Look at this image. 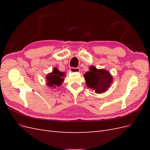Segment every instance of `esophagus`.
Returning a JSON list of instances; mask_svg holds the SVG:
<instances>
[{"instance_id": "34e87169", "label": "esophagus", "mask_w": 150, "mask_h": 150, "mask_svg": "<svg viewBox=\"0 0 150 150\" xmlns=\"http://www.w3.org/2000/svg\"><path fill=\"white\" fill-rule=\"evenodd\" d=\"M69 70L71 72H79L80 69L79 67H71Z\"/></svg>"}]
</instances>
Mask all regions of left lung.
<instances>
[{
  "label": "left lung",
  "instance_id": "left-lung-1",
  "mask_svg": "<svg viewBox=\"0 0 150 150\" xmlns=\"http://www.w3.org/2000/svg\"><path fill=\"white\" fill-rule=\"evenodd\" d=\"M86 84L97 94L106 92L113 82L112 76L110 72L104 69H97L90 66L89 71L84 74Z\"/></svg>",
  "mask_w": 150,
  "mask_h": 150
}]
</instances>
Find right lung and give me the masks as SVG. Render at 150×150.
I'll return each instance as SVG.
<instances>
[{"label":"right lung","instance_id":"right-lung-1","mask_svg":"<svg viewBox=\"0 0 150 150\" xmlns=\"http://www.w3.org/2000/svg\"><path fill=\"white\" fill-rule=\"evenodd\" d=\"M65 76L64 72L59 71L57 67H54L53 71L46 76V84L49 88H52V89L56 88V86L59 87L64 81V78Z\"/></svg>","mask_w":150,"mask_h":150}]
</instances>
